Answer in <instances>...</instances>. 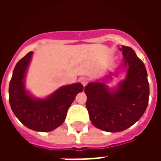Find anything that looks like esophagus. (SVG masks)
Returning <instances> with one entry per match:
<instances>
[{
  "instance_id": "obj_1",
  "label": "esophagus",
  "mask_w": 161,
  "mask_h": 161,
  "mask_svg": "<svg viewBox=\"0 0 161 161\" xmlns=\"http://www.w3.org/2000/svg\"><path fill=\"white\" fill-rule=\"evenodd\" d=\"M79 81H80V83L83 84L84 86L87 85V84L89 83V79L86 78V77H81L80 79H79Z\"/></svg>"
}]
</instances>
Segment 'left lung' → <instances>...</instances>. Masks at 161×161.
Instances as JSON below:
<instances>
[{"mask_svg":"<svg viewBox=\"0 0 161 161\" xmlns=\"http://www.w3.org/2000/svg\"><path fill=\"white\" fill-rule=\"evenodd\" d=\"M123 63L127 69L124 80L115 88L108 87L112 72L103 80L91 82L84 88L87 96L86 108L91 123L106 132L123 131L142 117L147 109L149 98V84L144 63L135 51L122 46Z\"/></svg>","mask_w":161,"mask_h":161,"instance_id":"left-lung-1","label":"left lung"}]
</instances>
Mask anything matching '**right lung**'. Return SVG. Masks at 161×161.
I'll list each match as a JSON object with an SVG mask.
<instances>
[{"label":"right lung","instance_id":"1","mask_svg":"<svg viewBox=\"0 0 161 161\" xmlns=\"http://www.w3.org/2000/svg\"><path fill=\"white\" fill-rule=\"evenodd\" d=\"M33 53L23 57L13 71L9 84V103L14 114L26 128L39 132H50L59 127L66 117L67 110L79 92L80 83L64 85L46 98H36L27 91L25 79Z\"/></svg>","mask_w":161,"mask_h":161}]
</instances>
